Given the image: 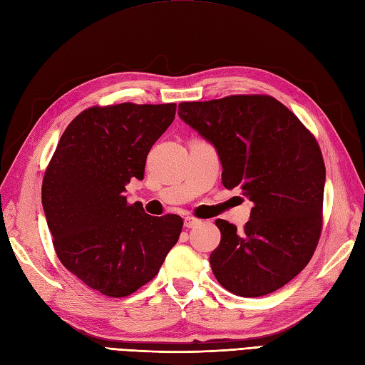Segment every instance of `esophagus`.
<instances>
[{
  "mask_svg": "<svg viewBox=\"0 0 365 365\" xmlns=\"http://www.w3.org/2000/svg\"><path fill=\"white\" fill-rule=\"evenodd\" d=\"M198 225H201V220H197L193 217H185L184 218V226L187 229H192V227H197Z\"/></svg>",
  "mask_w": 365,
  "mask_h": 365,
  "instance_id": "34e87169",
  "label": "esophagus"
}]
</instances>
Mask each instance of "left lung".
Masks as SVG:
<instances>
[{
    "label": "left lung",
    "instance_id": "obj_1",
    "mask_svg": "<svg viewBox=\"0 0 365 365\" xmlns=\"http://www.w3.org/2000/svg\"><path fill=\"white\" fill-rule=\"evenodd\" d=\"M178 110L217 148L225 187H238L254 204L242 232L215 221L213 275L242 297L277 291L305 268L321 237L325 164L316 138L271 96L182 102Z\"/></svg>",
    "mask_w": 365,
    "mask_h": 365
}]
</instances>
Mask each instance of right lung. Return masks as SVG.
<instances>
[{
	"label": "right lung",
	"mask_w": 365,
	"mask_h": 365,
	"mask_svg": "<svg viewBox=\"0 0 365 365\" xmlns=\"http://www.w3.org/2000/svg\"><path fill=\"white\" fill-rule=\"evenodd\" d=\"M175 113L176 103L91 106L66 127L44 172L41 202L58 260L105 296L144 287L180 238L181 217H152L125 197Z\"/></svg>",
	"instance_id": "right-lung-1"
}]
</instances>
